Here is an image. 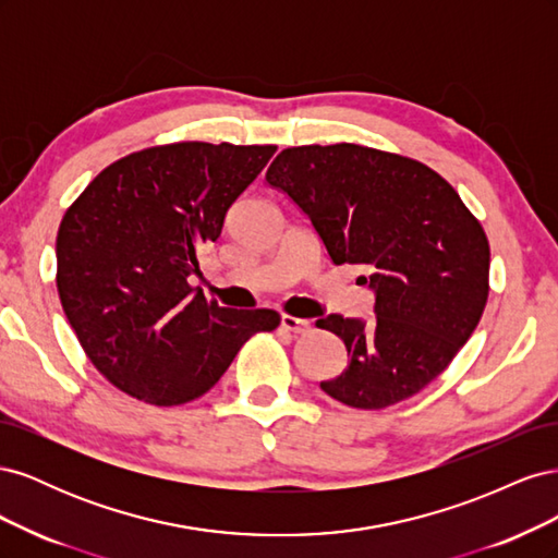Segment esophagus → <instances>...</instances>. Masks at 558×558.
<instances>
[{"label": "esophagus", "instance_id": "esophagus-1", "mask_svg": "<svg viewBox=\"0 0 558 558\" xmlns=\"http://www.w3.org/2000/svg\"><path fill=\"white\" fill-rule=\"evenodd\" d=\"M281 328L291 330L295 335H305V332H310L312 324H310V320H305V318H298V316H291V314H281Z\"/></svg>", "mask_w": 558, "mask_h": 558}]
</instances>
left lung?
Wrapping results in <instances>:
<instances>
[{
    "instance_id": "1",
    "label": "left lung",
    "mask_w": 558,
    "mask_h": 558,
    "mask_svg": "<svg viewBox=\"0 0 558 558\" xmlns=\"http://www.w3.org/2000/svg\"><path fill=\"white\" fill-rule=\"evenodd\" d=\"M305 214L335 265H361L375 320L330 314L349 365L320 381L356 410H384L442 375L488 298L486 232L424 162L359 144L283 148L265 174Z\"/></svg>"
}]
</instances>
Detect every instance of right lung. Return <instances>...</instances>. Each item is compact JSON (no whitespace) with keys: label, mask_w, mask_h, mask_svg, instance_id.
Wrapping results in <instances>:
<instances>
[{"label":"right lung","mask_w":558,"mask_h":558,"mask_svg":"<svg viewBox=\"0 0 558 558\" xmlns=\"http://www.w3.org/2000/svg\"><path fill=\"white\" fill-rule=\"evenodd\" d=\"M277 146L179 142L99 172L58 230V293L90 363L158 408L205 396L275 310H228L189 283Z\"/></svg>","instance_id":"add662e5"}]
</instances>
